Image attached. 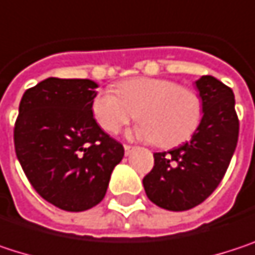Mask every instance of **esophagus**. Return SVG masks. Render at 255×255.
<instances>
[{"label":"esophagus","mask_w":255,"mask_h":255,"mask_svg":"<svg viewBox=\"0 0 255 255\" xmlns=\"http://www.w3.org/2000/svg\"><path fill=\"white\" fill-rule=\"evenodd\" d=\"M124 150H126V155H129L134 150V147L132 146H128V144H124Z\"/></svg>","instance_id":"1"}]
</instances>
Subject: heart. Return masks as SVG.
<instances>
[{
	"mask_svg": "<svg viewBox=\"0 0 255 255\" xmlns=\"http://www.w3.org/2000/svg\"><path fill=\"white\" fill-rule=\"evenodd\" d=\"M111 90L99 91L91 100V112L105 131L115 134L135 117L141 121L131 135L173 147L186 141L202 120L199 94L164 78H131Z\"/></svg>",
	"mask_w": 255,
	"mask_h": 255,
	"instance_id": "heart-1",
	"label": "heart"
}]
</instances>
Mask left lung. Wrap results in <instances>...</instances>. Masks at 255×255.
Returning a JSON list of instances; mask_svg holds the SVG:
<instances>
[{
  "label": "left lung",
  "instance_id": "1",
  "mask_svg": "<svg viewBox=\"0 0 255 255\" xmlns=\"http://www.w3.org/2000/svg\"><path fill=\"white\" fill-rule=\"evenodd\" d=\"M195 87L204 108L201 124L184 144L153 153L155 165L143 178L147 198L170 211L190 210L216 190L238 143L233 91L211 75L196 79Z\"/></svg>",
  "mask_w": 255,
  "mask_h": 255
}]
</instances>
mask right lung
Instances as JSON below:
<instances>
[{
  "instance_id": "add662e5",
  "label": "right lung",
  "mask_w": 255,
  "mask_h": 255,
  "mask_svg": "<svg viewBox=\"0 0 255 255\" xmlns=\"http://www.w3.org/2000/svg\"><path fill=\"white\" fill-rule=\"evenodd\" d=\"M91 79L47 78L26 90L14 127L17 159L33 189L65 211H85L106 195L124 156L96 123Z\"/></svg>"
}]
</instances>
